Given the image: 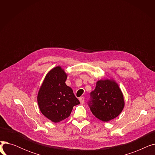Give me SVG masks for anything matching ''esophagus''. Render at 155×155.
<instances>
[{"label":"esophagus","instance_id":"34e87169","mask_svg":"<svg viewBox=\"0 0 155 155\" xmlns=\"http://www.w3.org/2000/svg\"><path fill=\"white\" fill-rule=\"evenodd\" d=\"M84 100H85V99H84V97H81L79 98V101H80L81 104H83L84 103Z\"/></svg>","mask_w":155,"mask_h":155}]
</instances>
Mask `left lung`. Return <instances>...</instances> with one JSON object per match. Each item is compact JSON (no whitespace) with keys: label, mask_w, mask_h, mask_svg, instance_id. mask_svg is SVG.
Listing matches in <instances>:
<instances>
[{"label":"left lung","mask_w":155,"mask_h":155,"mask_svg":"<svg viewBox=\"0 0 155 155\" xmlns=\"http://www.w3.org/2000/svg\"><path fill=\"white\" fill-rule=\"evenodd\" d=\"M93 114L104 122L117 117L124 107L123 95L113 80H99L87 102Z\"/></svg>","instance_id":"1"}]
</instances>
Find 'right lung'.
Returning <instances> with one entry per match:
<instances>
[{
	"label": "right lung",
	"mask_w": 155,
	"mask_h": 155,
	"mask_svg": "<svg viewBox=\"0 0 155 155\" xmlns=\"http://www.w3.org/2000/svg\"><path fill=\"white\" fill-rule=\"evenodd\" d=\"M67 74L60 67L46 75L38 95V103L43 114L54 123L68 117L75 105L80 104L71 88L65 81Z\"/></svg>",
	"instance_id": "add662e5"
}]
</instances>
